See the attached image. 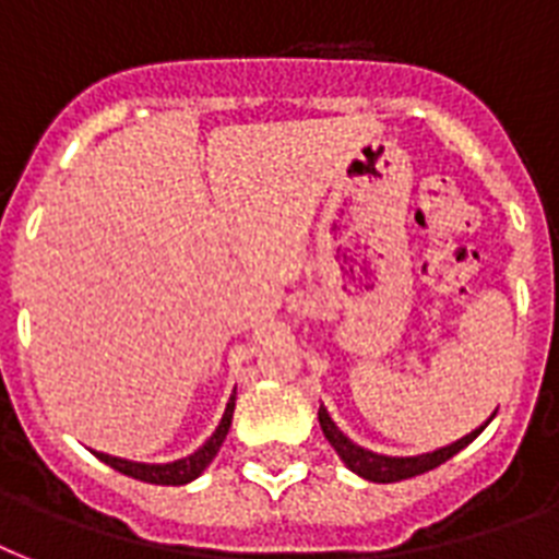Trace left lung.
Here are the masks:
<instances>
[{"instance_id":"1","label":"left lung","mask_w":559,"mask_h":559,"mask_svg":"<svg viewBox=\"0 0 559 559\" xmlns=\"http://www.w3.org/2000/svg\"><path fill=\"white\" fill-rule=\"evenodd\" d=\"M319 424H322L324 438L331 441V447L336 450L345 467H350L357 476L368 478V481H377V485H391V481H403V478L420 476V473H429V469L441 467L443 461H450L455 452H461L467 443H473V438L481 435L485 426H478L469 435H464L461 441L450 443V447H441L435 452H424V455H408V459H397V455H380V452L362 450L359 443H354L345 432H340V426L333 424V417L328 415V408L319 406Z\"/></svg>"}]
</instances>
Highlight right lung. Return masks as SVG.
I'll list each match as a JSON object with an SVG mask.
<instances>
[{
    "label": "right lung",
    "instance_id": "obj_1",
    "mask_svg": "<svg viewBox=\"0 0 559 559\" xmlns=\"http://www.w3.org/2000/svg\"><path fill=\"white\" fill-rule=\"evenodd\" d=\"M231 415H235V394L226 403V412H223V420L214 429L209 441L202 443L200 450L191 452L188 459L170 461V464H142V461H127L116 459V455H107V452H95L104 464H109L118 473H124L130 478H139V481H147V485H188L197 476H202V469L209 467L214 455L219 452L223 441H226L228 426H231Z\"/></svg>",
    "mask_w": 559,
    "mask_h": 559
}]
</instances>
